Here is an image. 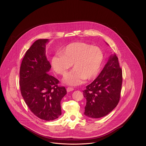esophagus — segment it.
<instances>
[{
  "instance_id": "obj_1",
  "label": "esophagus",
  "mask_w": 146,
  "mask_h": 146,
  "mask_svg": "<svg viewBox=\"0 0 146 146\" xmlns=\"http://www.w3.org/2000/svg\"><path fill=\"white\" fill-rule=\"evenodd\" d=\"M74 90V89L73 88H72V87H68V88H67V92H71V91Z\"/></svg>"
}]
</instances>
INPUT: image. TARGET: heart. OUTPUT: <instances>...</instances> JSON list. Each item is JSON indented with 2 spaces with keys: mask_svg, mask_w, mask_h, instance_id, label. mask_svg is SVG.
Returning a JSON list of instances; mask_svg holds the SVG:
<instances>
[{
  "mask_svg": "<svg viewBox=\"0 0 146 146\" xmlns=\"http://www.w3.org/2000/svg\"><path fill=\"white\" fill-rule=\"evenodd\" d=\"M104 60L100 48L88 44L76 42L67 45L52 57L54 71L64 76L73 64L74 69L65 78L64 82L70 85H79L86 80L94 79L98 74Z\"/></svg>",
  "mask_w": 146,
  "mask_h": 146,
  "instance_id": "heart-1",
  "label": "heart"
}]
</instances>
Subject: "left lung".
<instances>
[{
	"instance_id": "obj_1",
	"label": "left lung",
	"mask_w": 146,
	"mask_h": 146,
	"mask_svg": "<svg viewBox=\"0 0 146 146\" xmlns=\"http://www.w3.org/2000/svg\"><path fill=\"white\" fill-rule=\"evenodd\" d=\"M123 72L116 54L111 56L98 76L83 90L86 104L84 114L91 118L108 115L119 104Z\"/></svg>"
}]
</instances>
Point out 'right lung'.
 Here are the masks:
<instances>
[{"mask_svg":"<svg viewBox=\"0 0 146 146\" xmlns=\"http://www.w3.org/2000/svg\"><path fill=\"white\" fill-rule=\"evenodd\" d=\"M48 39H39L26 51L22 61L20 81L22 96L38 117L54 120L61 115V101L67 94L65 87L48 72L51 65L45 55Z\"/></svg>","mask_w":146,"mask_h":146,"instance_id":"add662e5","label":"right lung"}]
</instances>
